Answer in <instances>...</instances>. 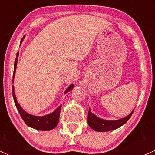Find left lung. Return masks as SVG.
<instances>
[{
  "label": "left lung",
  "instance_id": "1",
  "mask_svg": "<svg viewBox=\"0 0 155 155\" xmlns=\"http://www.w3.org/2000/svg\"><path fill=\"white\" fill-rule=\"evenodd\" d=\"M133 112H131L130 115L121 119L117 120V121H106V120H103L101 118H97L94 114L92 113L91 112V109H89L88 111V115H87V124L94 130L98 131V132H105V131L112 130H115L117 128L120 127L124 124L130 118L132 115Z\"/></svg>",
  "mask_w": 155,
  "mask_h": 155
}]
</instances>
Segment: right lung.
Returning <instances> with one entry per match:
<instances>
[{
	"mask_svg": "<svg viewBox=\"0 0 155 155\" xmlns=\"http://www.w3.org/2000/svg\"><path fill=\"white\" fill-rule=\"evenodd\" d=\"M24 37H23V38H24ZM22 40H21V41H22ZM18 51L17 52L16 58H15V64H14L13 77L15 76V69H16V65H17V61H18L17 58H18ZM73 87H74V85L72 84V85H70L68 89H67L65 93L70 91L72 90ZM12 97H13L15 107H16L17 109H18L21 117L22 118V119L24 120V121L25 122V124H27L28 126L31 127L32 128H34V129L40 130H52L53 128H54L56 126H57L58 123L59 121V117H60V112H61V106H60V107L58 108L54 112L49 114V115H44V116H42V117L34 116V115H30V114L27 113L26 112H25V111L22 109V108L20 107L19 104H18L16 97H15V92H14L13 86H12Z\"/></svg>",
	"mask_w": 155,
	"mask_h": 155,
	"instance_id": "1",
	"label": "right lung"
}]
</instances>
